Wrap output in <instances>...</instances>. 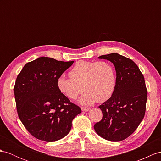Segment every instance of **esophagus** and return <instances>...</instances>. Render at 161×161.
<instances>
[{"mask_svg":"<svg viewBox=\"0 0 161 161\" xmlns=\"http://www.w3.org/2000/svg\"><path fill=\"white\" fill-rule=\"evenodd\" d=\"M81 110L83 111H88L89 110V108L88 107H81Z\"/></svg>","mask_w":161,"mask_h":161,"instance_id":"34e87169","label":"esophagus"}]
</instances>
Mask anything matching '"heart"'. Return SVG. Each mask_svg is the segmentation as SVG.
<instances>
[{"mask_svg":"<svg viewBox=\"0 0 161 161\" xmlns=\"http://www.w3.org/2000/svg\"><path fill=\"white\" fill-rule=\"evenodd\" d=\"M69 78L61 75L57 78L58 90L68 98L75 100L83 92L79 100L85 105L96 102L104 103L110 98L115 87V72L107 61H78L69 72Z\"/></svg>","mask_w":161,"mask_h":161,"instance_id":"b5f03b06","label":"heart"}]
</instances>
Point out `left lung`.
I'll return each instance as SVG.
<instances>
[{
  "instance_id": "obj_1",
  "label": "left lung",
  "mask_w": 161,
  "mask_h": 161,
  "mask_svg": "<svg viewBox=\"0 0 161 161\" xmlns=\"http://www.w3.org/2000/svg\"><path fill=\"white\" fill-rule=\"evenodd\" d=\"M110 61L116 71L114 92L99 106L103 119L94 125L96 133L104 139L119 142L131 135L143 120L147 92L144 77L130 58L117 53L102 55Z\"/></svg>"
}]
</instances>
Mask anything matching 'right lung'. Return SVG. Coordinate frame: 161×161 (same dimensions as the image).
Masks as SVG:
<instances>
[{"instance_id":"1","label":"right lung","mask_w":161,"mask_h":161,"mask_svg":"<svg viewBox=\"0 0 161 161\" xmlns=\"http://www.w3.org/2000/svg\"><path fill=\"white\" fill-rule=\"evenodd\" d=\"M73 63L42 57L27 63L17 76L14 92L18 117L36 139L52 142L64 138L81 113L57 85Z\"/></svg>"}]
</instances>
